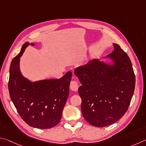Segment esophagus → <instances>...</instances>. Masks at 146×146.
<instances>
[{"label":"esophagus","mask_w":146,"mask_h":146,"mask_svg":"<svg viewBox=\"0 0 146 146\" xmlns=\"http://www.w3.org/2000/svg\"><path fill=\"white\" fill-rule=\"evenodd\" d=\"M70 88L72 90L77 91L78 88V83L76 81H72L70 84Z\"/></svg>","instance_id":"esophagus-1"}]
</instances>
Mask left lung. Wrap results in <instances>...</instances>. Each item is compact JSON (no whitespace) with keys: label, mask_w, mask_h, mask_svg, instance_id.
Returning <instances> with one entry per match:
<instances>
[{"label":"left lung","mask_w":146,"mask_h":146,"mask_svg":"<svg viewBox=\"0 0 146 146\" xmlns=\"http://www.w3.org/2000/svg\"><path fill=\"white\" fill-rule=\"evenodd\" d=\"M107 56L114 65L90 61L74 70L81 86V111L89 124L105 127L121 118L127 111L134 93L135 76L128 56L120 45Z\"/></svg>","instance_id":"obj_1"}]
</instances>
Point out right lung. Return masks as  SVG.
I'll return each instance as SVG.
<instances>
[{
    "mask_svg": "<svg viewBox=\"0 0 146 146\" xmlns=\"http://www.w3.org/2000/svg\"><path fill=\"white\" fill-rule=\"evenodd\" d=\"M29 44L27 42L23 45L20 53L11 63L8 82L10 98L28 125L39 129L51 128L61 119L69 94L72 72H67L59 80L50 79L35 83L28 81L20 73L19 63Z\"/></svg>",
    "mask_w": 146,
    "mask_h": 146,
    "instance_id": "obj_1",
    "label": "right lung"
}]
</instances>
